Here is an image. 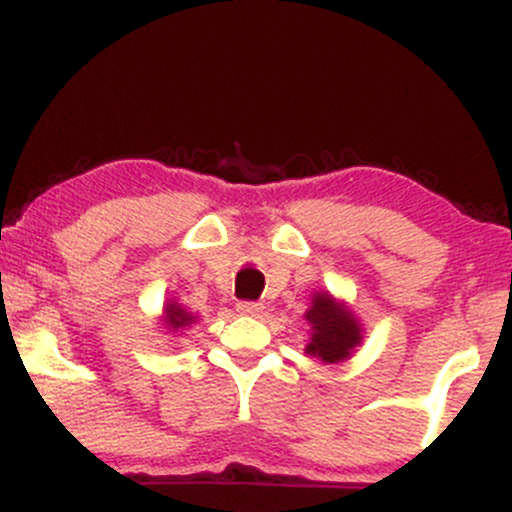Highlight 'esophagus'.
<instances>
[{"instance_id": "esophagus-1", "label": "esophagus", "mask_w": 512, "mask_h": 512, "mask_svg": "<svg viewBox=\"0 0 512 512\" xmlns=\"http://www.w3.org/2000/svg\"><path fill=\"white\" fill-rule=\"evenodd\" d=\"M238 313H243V315H260L262 313V303H257V301H238Z\"/></svg>"}]
</instances>
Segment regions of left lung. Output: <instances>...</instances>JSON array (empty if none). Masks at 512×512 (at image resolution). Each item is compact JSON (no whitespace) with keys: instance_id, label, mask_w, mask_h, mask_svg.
<instances>
[{"instance_id":"left-lung-1","label":"left lung","mask_w":512,"mask_h":512,"mask_svg":"<svg viewBox=\"0 0 512 512\" xmlns=\"http://www.w3.org/2000/svg\"><path fill=\"white\" fill-rule=\"evenodd\" d=\"M305 320L313 325V342L305 351L320 356L327 363L349 358L351 349L361 342V330H358L354 317L344 308H339L325 293H317L313 308L305 313Z\"/></svg>"}]
</instances>
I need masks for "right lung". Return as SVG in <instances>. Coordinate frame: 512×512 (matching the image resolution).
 Segmentation results:
<instances>
[{"mask_svg":"<svg viewBox=\"0 0 512 512\" xmlns=\"http://www.w3.org/2000/svg\"><path fill=\"white\" fill-rule=\"evenodd\" d=\"M190 322H195V317L180 308L178 303H168L166 308V325L170 330H180V327H187Z\"/></svg>","mask_w":512,"mask_h":512,"instance_id":"obj_1","label":"right lung"}]
</instances>
